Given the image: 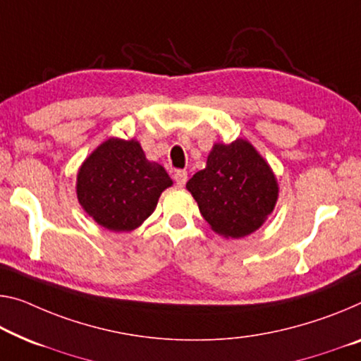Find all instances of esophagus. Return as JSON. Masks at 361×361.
Instances as JSON below:
<instances>
[{
  "instance_id": "esophagus-1",
  "label": "esophagus",
  "mask_w": 361,
  "mask_h": 361,
  "mask_svg": "<svg viewBox=\"0 0 361 361\" xmlns=\"http://www.w3.org/2000/svg\"><path fill=\"white\" fill-rule=\"evenodd\" d=\"M174 182L179 187H184L187 182V171H176L174 173Z\"/></svg>"
}]
</instances>
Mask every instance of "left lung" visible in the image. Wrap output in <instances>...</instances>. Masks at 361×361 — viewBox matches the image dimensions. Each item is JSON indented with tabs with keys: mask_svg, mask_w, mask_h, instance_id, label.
Returning a JSON list of instances; mask_svg holds the SVG:
<instances>
[{
	"mask_svg": "<svg viewBox=\"0 0 361 361\" xmlns=\"http://www.w3.org/2000/svg\"><path fill=\"white\" fill-rule=\"evenodd\" d=\"M187 190L212 229L240 238L257 231L274 209L277 182L250 143H216L207 168L187 182Z\"/></svg>",
	"mask_w": 361,
	"mask_h": 361,
	"instance_id": "1",
	"label": "left lung"
}]
</instances>
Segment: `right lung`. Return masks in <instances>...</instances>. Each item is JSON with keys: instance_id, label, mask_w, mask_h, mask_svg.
<instances>
[{"instance_id": "add662e5", "label": "right lung", "mask_w": 361, "mask_h": 361, "mask_svg": "<svg viewBox=\"0 0 361 361\" xmlns=\"http://www.w3.org/2000/svg\"><path fill=\"white\" fill-rule=\"evenodd\" d=\"M173 180L163 166L149 163L140 143L109 138L82 164L77 176V198L99 226L109 231H132L153 209Z\"/></svg>"}]
</instances>
